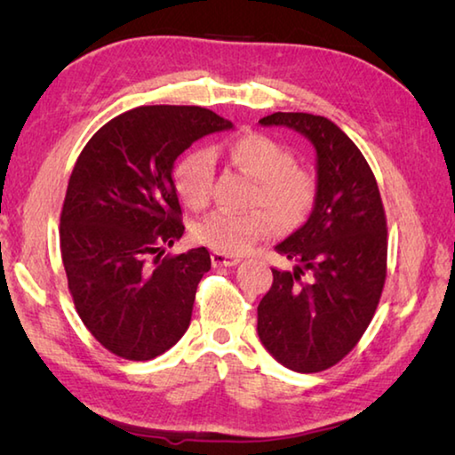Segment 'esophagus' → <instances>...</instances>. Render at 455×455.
<instances>
[{
	"label": "esophagus",
	"mask_w": 455,
	"mask_h": 455,
	"mask_svg": "<svg viewBox=\"0 0 455 455\" xmlns=\"http://www.w3.org/2000/svg\"><path fill=\"white\" fill-rule=\"evenodd\" d=\"M212 265L214 267H235L241 263V259L238 257H233V255H225V252H212Z\"/></svg>",
	"instance_id": "1"
}]
</instances>
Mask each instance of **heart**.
<instances>
[{
    "instance_id": "heart-1",
    "label": "heart",
    "mask_w": 455,
    "mask_h": 455,
    "mask_svg": "<svg viewBox=\"0 0 455 455\" xmlns=\"http://www.w3.org/2000/svg\"><path fill=\"white\" fill-rule=\"evenodd\" d=\"M230 163L255 176L251 203L269 209L246 212L212 211L195 225V236L225 255H241L252 243L263 238L273 219L283 227L295 225L313 203L311 174L292 163L289 150L271 136L244 132L227 142ZM214 176L211 150L198 148L184 156L174 171V188L184 204L200 209L209 203Z\"/></svg>"
}]
</instances>
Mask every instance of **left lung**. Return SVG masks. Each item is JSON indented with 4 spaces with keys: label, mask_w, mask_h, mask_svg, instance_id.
<instances>
[{
    "label": "left lung",
    "mask_w": 455,
    "mask_h": 455,
    "mask_svg": "<svg viewBox=\"0 0 455 455\" xmlns=\"http://www.w3.org/2000/svg\"><path fill=\"white\" fill-rule=\"evenodd\" d=\"M259 124L292 128L313 144L317 188L305 225L275 246L295 267L273 268L257 333L281 365L325 371L355 347L379 303L387 273L381 195L363 154L331 120L275 112Z\"/></svg>",
    "instance_id": "obj_1"
}]
</instances>
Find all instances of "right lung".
Returning <instances> with one entry per match:
<instances>
[{
  "instance_id": "right-lung-1",
  "label": "right lung",
  "mask_w": 455,
  "mask_h": 455,
  "mask_svg": "<svg viewBox=\"0 0 455 455\" xmlns=\"http://www.w3.org/2000/svg\"><path fill=\"white\" fill-rule=\"evenodd\" d=\"M233 122L198 106H140L84 146L68 182L60 249L68 289L88 331L114 355H163L190 325L204 246L163 257L184 233L174 160Z\"/></svg>"
}]
</instances>
